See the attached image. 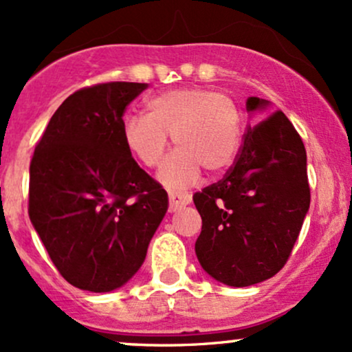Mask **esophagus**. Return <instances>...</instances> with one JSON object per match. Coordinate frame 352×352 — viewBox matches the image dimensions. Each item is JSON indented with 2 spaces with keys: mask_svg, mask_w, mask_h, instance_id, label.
<instances>
[{
  "mask_svg": "<svg viewBox=\"0 0 352 352\" xmlns=\"http://www.w3.org/2000/svg\"><path fill=\"white\" fill-rule=\"evenodd\" d=\"M168 201H170V205H168V210L170 212H177V210H180L182 207H185V205L190 204V197L188 195H182L179 192H168Z\"/></svg>",
  "mask_w": 352,
  "mask_h": 352,
  "instance_id": "obj_1",
  "label": "esophagus"
}]
</instances>
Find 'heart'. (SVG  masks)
I'll return each instance as SVG.
<instances>
[{
	"instance_id": "heart-1",
	"label": "heart",
	"mask_w": 352,
	"mask_h": 352,
	"mask_svg": "<svg viewBox=\"0 0 352 352\" xmlns=\"http://www.w3.org/2000/svg\"><path fill=\"white\" fill-rule=\"evenodd\" d=\"M168 135L175 152L165 162L162 180L184 188L225 172L235 160L241 139V116L228 96L201 87L160 92L145 102V116H129L122 124L127 151L148 168L162 164Z\"/></svg>"
}]
</instances>
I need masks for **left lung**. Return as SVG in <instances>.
I'll list each match as a JSON object with an SVG mask.
<instances>
[{
	"label": "left lung",
	"instance_id": "8db88e82",
	"mask_svg": "<svg viewBox=\"0 0 352 352\" xmlns=\"http://www.w3.org/2000/svg\"><path fill=\"white\" fill-rule=\"evenodd\" d=\"M270 102L248 98L246 111ZM306 148L281 111L248 125L235 162L193 195L201 217L195 253L201 268L228 286L256 285L288 261L309 210Z\"/></svg>",
	"mask_w": 352,
	"mask_h": 352
}]
</instances>
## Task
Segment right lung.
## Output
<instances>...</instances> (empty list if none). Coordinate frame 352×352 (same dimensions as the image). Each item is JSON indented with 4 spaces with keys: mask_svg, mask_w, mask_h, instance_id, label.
Wrapping results in <instances>:
<instances>
[{
    "mask_svg": "<svg viewBox=\"0 0 352 352\" xmlns=\"http://www.w3.org/2000/svg\"><path fill=\"white\" fill-rule=\"evenodd\" d=\"M148 86L104 82L71 94L30 165V218L60 276L107 293L140 268L168 208L167 192L132 159L125 107Z\"/></svg>",
    "mask_w": 352,
    "mask_h": 352,
    "instance_id": "right-lung-1",
    "label": "right lung"
}]
</instances>
